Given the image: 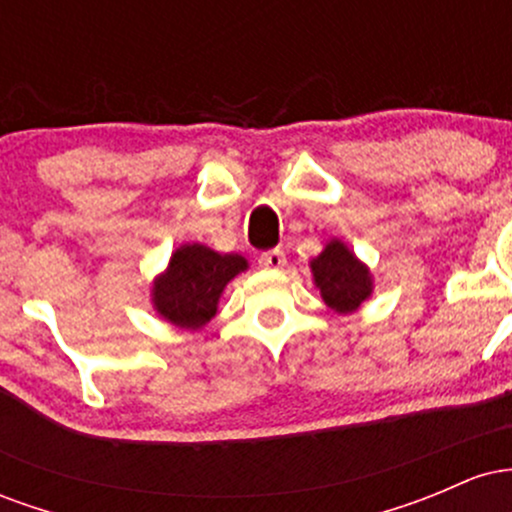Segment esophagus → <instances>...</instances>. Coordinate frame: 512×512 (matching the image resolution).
<instances>
[{
	"instance_id": "1",
	"label": "esophagus",
	"mask_w": 512,
	"mask_h": 512,
	"mask_svg": "<svg viewBox=\"0 0 512 512\" xmlns=\"http://www.w3.org/2000/svg\"><path fill=\"white\" fill-rule=\"evenodd\" d=\"M257 262H260V267H264V269H281L286 264V255H284V250L274 248V250L262 252L260 260Z\"/></svg>"
}]
</instances>
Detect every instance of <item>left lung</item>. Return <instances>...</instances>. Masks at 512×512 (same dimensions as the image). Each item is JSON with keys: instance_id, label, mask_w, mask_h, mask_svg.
<instances>
[{"instance_id": "left-lung-1", "label": "left lung", "mask_w": 512, "mask_h": 512, "mask_svg": "<svg viewBox=\"0 0 512 512\" xmlns=\"http://www.w3.org/2000/svg\"><path fill=\"white\" fill-rule=\"evenodd\" d=\"M310 267L322 298L337 313H351L370 296L368 269L339 240H332Z\"/></svg>"}]
</instances>
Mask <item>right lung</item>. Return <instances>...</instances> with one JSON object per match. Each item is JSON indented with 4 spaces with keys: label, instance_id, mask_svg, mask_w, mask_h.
Wrapping results in <instances>:
<instances>
[{
    "label": "right lung",
    "instance_id": "1",
    "mask_svg": "<svg viewBox=\"0 0 512 512\" xmlns=\"http://www.w3.org/2000/svg\"><path fill=\"white\" fill-rule=\"evenodd\" d=\"M248 267L245 257L219 255L204 245H185L170 257L168 272L154 284V305L166 320L199 330L216 315L223 286Z\"/></svg>",
    "mask_w": 512,
    "mask_h": 512
}]
</instances>
